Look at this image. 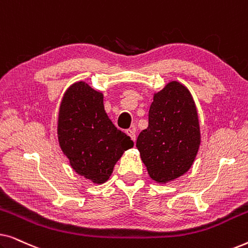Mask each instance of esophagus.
Here are the masks:
<instances>
[{
	"mask_svg": "<svg viewBox=\"0 0 248 248\" xmlns=\"http://www.w3.org/2000/svg\"><path fill=\"white\" fill-rule=\"evenodd\" d=\"M126 134H127L128 137H130L133 141H135V139H137V137H135V131L133 130V128H130V130H127V131H126Z\"/></svg>",
	"mask_w": 248,
	"mask_h": 248,
	"instance_id": "esophagus-1",
	"label": "esophagus"
}]
</instances>
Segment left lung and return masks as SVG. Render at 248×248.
Instances as JSON below:
<instances>
[{
  "mask_svg": "<svg viewBox=\"0 0 248 248\" xmlns=\"http://www.w3.org/2000/svg\"><path fill=\"white\" fill-rule=\"evenodd\" d=\"M200 142L199 117L192 94L182 83L171 81L155 93L149 125L137 140L149 176L165 184L184 175L198 155Z\"/></svg>",
  "mask_w": 248,
  "mask_h": 248,
  "instance_id": "obj_1",
  "label": "left lung"
}]
</instances>
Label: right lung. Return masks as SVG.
Here are the masks:
<instances>
[{"instance_id": "obj_1", "label": "right lung", "mask_w": 248, "mask_h": 248, "mask_svg": "<svg viewBox=\"0 0 248 248\" xmlns=\"http://www.w3.org/2000/svg\"><path fill=\"white\" fill-rule=\"evenodd\" d=\"M57 135L71 167L94 184L106 182L124 151L134 144L108 118L103 93L83 81L64 93Z\"/></svg>"}]
</instances>
